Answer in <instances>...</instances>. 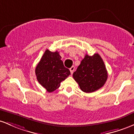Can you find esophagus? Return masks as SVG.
Listing matches in <instances>:
<instances>
[{
	"instance_id": "esophagus-1",
	"label": "esophagus",
	"mask_w": 134,
	"mask_h": 134,
	"mask_svg": "<svg viewBox=\"0 0 134 134\" xmlns=\"http://www.w3.org/2000/svg\"><path fill=\"white\" fill-rule=\"evenodd\" d=\"M74 70H75V67L74 66H71L70 68V72H71V75L73 73V71H74Z\"/></svg>"
}]
</instances>
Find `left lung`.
<instances>
[{
    "label": "left lung",
    "mask_w": 134,
    "mask_h": 134,
    "mask_svg": "<svg viewBox=\"0 0 134 134\" xmlns=\"http://www.w3.org/2000/svg\"><path fill=\"white\" fill-rule=\"evenodd\" d=\"M108 75L101 57L98 54H95L92 56L85 55L76 71L73 73V76L82 91L91 93L104 85Z\"/></svg>",
    "instance_id": "obj_1"
}]
</instances>
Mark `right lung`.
Returning <instances> with one entry per match:
<instances>
[{
	"mask_svg": "<svg viewBox=\"0 0 134 134\" xmlns=\"http://www.w3.org/2000/svg\"><path fill=\"white\" fill-rule=\"evenodd\" d=\"M61 58L58 51L51 52L47 49L36 66L37 80L49 92L59 88L61 82L71 74Z\"/></svg>",
	"mask_w": 134,
	"mask_h": 134,
	"instance_id": "right-lung-1",
	"label": "right lung"
}]
</instances>
